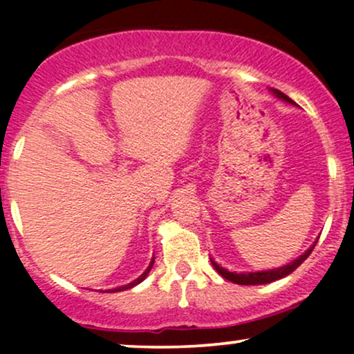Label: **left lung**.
<instances>
[{
  "mask_svg": "<svg viewBox=\"0 0 354 354\" xmlns=\"http://www.w3.org/2000/svg\"><path fill=\"white\" fill-rule=\"evenodd\" d=\"M271 91L274 93L276 98L286 101V103L295 104V101L291 100V98H288V96L284 95V93L278 91V89H271ZM315 246H316V243L310 248V250L304 251V253L299 256V258H296L295 261H291L290 265H284L281 268H276V270H270V271H256V273H233V271H228V270H225V268L219 266L218 263L214 261V259H211V265L214 266V270H216L218 273L223 276V278L228 279V281H231V283L246 284V286H250V284H268V283L276 281V279H281V278H284V276H288L290 273H293L296 268L301 265L304 259H306L308 256L311 254L313 248H315Z\"/></svg>",
  "mask_w": 354,
  "mask_h": 354,
  "instance_id": "1",
  "label": "left lung"
}]
</instances>
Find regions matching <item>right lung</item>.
Masks as SVG:
<instances>
[{"label": "right lung", "instance_id": "obj_1", "mask_svg": "<svg viewBox=\"0 0 354 354\" xmlns=\"http://www.w3.org/2000/svg\"><path fill=\"white\" fill-rule=\"evenodd\" d=\"M153 263H154V258L151 259V263H149L148 270H146V271H145V273L140 276V278H138V279H135V281H131V283L124 284V286L115 288V290H111V291H113V293H115V291H124V290H129V288H133V286H136V284H140V283H141V281H143V279L146 278V276H148V273H149V271H151V268H153Z\"/></svg>", "mask_w": 354, "mask_h": 354}]
</instances>
